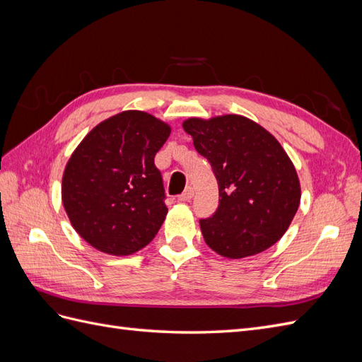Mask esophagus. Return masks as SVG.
<instances>
[{"label": "esophagus", "instance_id": "esophagus-1", "mask_svg": "<svg viewBox=\"0 0 362 362\" xmlns=\"http://www.w3.org/2000/svg\"><path fill=\"white\" fill-rule=\"evenodd\" d=\"M192 198H193V187H187V189L182 192V194H180V201L181 202H187Z\"/></svg>", "mask_w": 362, "mask_h": 362}]
</instances>
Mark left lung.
I'll list each match as a JSON object with an SVG mask.
<instances>
[{"mask_svg": "<svg viewBox=\"0 0 362 362\" xmlns=\"http://www.w3.org/2000/svg\"><path fill=\"white\" fill-rule=\"evenodd\" d=\"M182 128L210 161L218 184L216 213L199 221L205 243L233 259L275 245L300 202L298 173L279 141L238 115L190 117Z\"/></svg>", "mask_w": 362, "mask_h": 362, "instance_id": "8db88e82", "label": "left lung"}]
</instances>
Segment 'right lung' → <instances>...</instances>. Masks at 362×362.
I'll use <instances>...</instances> for the list:
<instances>
[{"instance_id": "add662e5", "label": "right lung", "mask_w": 362, "mask_h": 362, "mask_svg": "<svg viewBox=\"0 0 362 362\" xmlns=\"http://www.w3.org/2000/svg\"><path fill=\"white\" fill-rule=\"evenodd\" d=\"M169 134L163 120L128 110L96 125L76 146L63 173L62 199L90 246L122 257L156 237L168 206L154 157Z\"/></svg>"}]
</instances>
